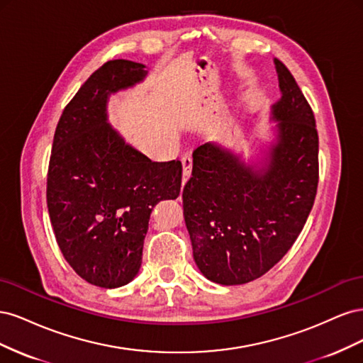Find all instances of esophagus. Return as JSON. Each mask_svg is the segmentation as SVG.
<instances>
[{
	"label": "esophagus",
	"mask_w": 363,
	"mask_h": 363,
	"mask_svg": "<svg viewBox=\"0 0 363 363\" xmlns=\"http://www.w3.org/2000/svg\"><path fill=\"white\" fill-rule=\"evenodd\" d=\"M182 164H183V182H186L191 177V172H192V155L191 152H186V155L182 157Z\"/></svg>",
	"instance_id": "esophagus-1"
}]
</instances>
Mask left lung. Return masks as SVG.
Wrapping results in <instances>:
<instances>
[{
    "mask_svg": "<svg viewBox=\"0 0 363 363\" xmlns=\"http://www.w3.org/2000/svg\"><path fill=\"white\" fill-rule=\"evenodd\" d=\"M281 98L272 106L277 144L262 169L207 142L194 150L183 188V215L194 260L219 284L262 277L301 233L316 196L318 131L312 107L294 75L274 59Z\"/></svg>",
    "mask_w": 363,
    "mask_h": 363,
    "instance_id": "left-lung-1",
    "label": "left lung"
}]
</instances>
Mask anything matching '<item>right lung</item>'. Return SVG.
Instances as JSON below:
<instances>
[{"label": "right lung", "mask_w": 363, "mask_h": 363, "mask_svg": "<svg viewBox=\"0 0 363 363\" xmlns=\"http://www.w3.org/2000/svg\"><path fill=\"white\" fill-rule=\"evenodd\" d=\"M147 74L106 62L65 107L54 133L47 206L63 257L87 283L112 289L136 277L152 207L180 194L182 162H151L107 124L111 94Z\"/></svg>", "instance_id": "1"}]
</instances>
